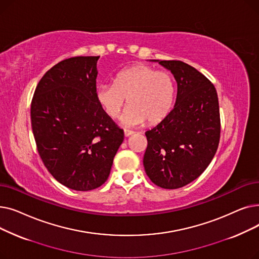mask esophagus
Returning <instances> with one entry per match:
<instances>
[{"label":"esophagus","instance_id":"1","mask_svg":"<svg viewBox=\"0 0 259 259\" xmlns=\"http://www.w3.org/2000/svg\"><path fill=\"white\" fill-rule=\"evenodd\" d=\"M124 134H125V137H126V138H128V137H130V135L134 134V131H132V130H128V129H124Z\"/></svg>","mask_w":259,"mask_h":259}]
</instances>
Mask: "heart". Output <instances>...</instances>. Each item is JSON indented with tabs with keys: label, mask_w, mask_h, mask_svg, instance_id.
Returning <instances> with one entry per match:
<instances>
[{
	"label": "heart",
	"mask_w": 259,
	"mask_h": 259,
	"mask_svg": "<svg viewBox=\"0 0 259 259\" xmlns=\"http://www.w3.org/2000/svg\"><path fill=\"white\" fill-rule=\"evenodd\" d=\"M176 85L168 71L156 70L147 65H135L119 71L114 83L97 87L95 98L104 112L111 118L118 116L128 99L130 105L121 117L127 126L157 124L172 110Z\"/></svg>",
	"instance_id": "heart-1"
}]
</instances>
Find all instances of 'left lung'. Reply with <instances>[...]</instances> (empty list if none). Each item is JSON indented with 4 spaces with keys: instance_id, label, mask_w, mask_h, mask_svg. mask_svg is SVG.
Masks as SVG:
<instances>
[{
    "instance_id": "obj_1",
    "label": "left lung",
    "mask_w": 259,
    "mask_h": 259,
    "mask_svg": "<svg viewBox=\"0 0 259 259\" xmlns=\"http://www.w3.org/2000/svg\"><path fill=\"white\" fill-rule=\"evenodd\" d=\"M178 83L169 115L146 132L144 167L149 179L164 189H179L207 169L221 138L219 98L214 85L182 61H158Z\"/></svg>"
}]
</instances>
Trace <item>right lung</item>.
Wrapping results in <instances>:
<instances>
[{"label": "right lung", "mask_w": 259, "mask_h": 259, "mask_svg": "<svg viewBox=\"0 0 259 259\" xmlns=\"http://www.w3.org/2000/svg\"><path fill=\"white\" fill-rule=\"evenodd\" d=\"M100 57H75L49 69L30 109L38 154L59 183L76 191L101 187L124 141V131L95 98Z\"/></svg>", "instance_id": "add662e5"}]
</instances>
